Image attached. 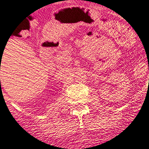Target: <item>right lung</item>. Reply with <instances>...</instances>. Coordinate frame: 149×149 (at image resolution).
<instances>
[{"label":"right lung","instance_id":"1","mask_svg":"<svg viewBox=\"0 0 149 149\" xmlns=\"http://www.w3.org/2000/svg\"><path fill=\"white\" fill-rule=\"evenodd\" d=\"M0 81H1V80H0Z\"/></svg>","mask_w":149,"mask_h":149}]
</instances>
